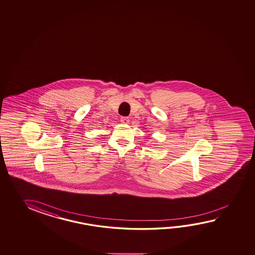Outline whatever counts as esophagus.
Masks as SVG:
<instances>
[{
    "mask_svg": "<svg viewBox=\"0 0 255 255\" xmlns=\"http://www.w3.org/2000/svg\"><path fill=\"white\" fill-rule=\"evenodd\" d=\"M120 121H121V123H123V124H128V123H129V119L127 118V117H122V118L120 119Z\"/></svg>",
    "mask_w": 255,
    "mask_h": 255,
    "instance_id": "obj_1",
    "label": "esophagus"
}]
</instances>
